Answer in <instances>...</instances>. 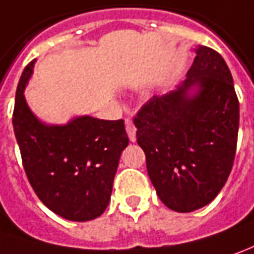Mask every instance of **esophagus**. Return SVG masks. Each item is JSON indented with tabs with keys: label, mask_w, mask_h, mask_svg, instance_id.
I'll use <instances>...</instances> for the list:
<instances>
[{
	"label": "esophagus",
	"mask_w": 254,
	"mask_h": 254,
	"mask_svg": "<svg viewBox=\"0 0 254 254\" xmlns=\"http://www.w3.org/2000/svg\"><path fill=\"white\" fill-rule=\"evenodd\" d=\"M126 131H127V134H128V138H130L131 142H135V141H137V135H135L137 128H135V126L132 124V122H131L130 119L126 120Z\"/></svg>",
	"instance_id": "1"
}]
</instances>
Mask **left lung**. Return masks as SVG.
<instances>
[{"mask_svg":"<svg viewBox=\"0 0 254 254\" xmlns=\"http://www.w3.org/2000/svg\"><path fill=\"white\" fill-rule=\"evenodd\" d=\"M195 52L183 83L149 99L134 119L157 196L180 213L217 196L234 164L239 128V102L225 61L209 47Z\"/></svg>","mask_w":254,"mask_h":254,"instance_id":"left-lung-1","label":"left lung"}]
</instances>
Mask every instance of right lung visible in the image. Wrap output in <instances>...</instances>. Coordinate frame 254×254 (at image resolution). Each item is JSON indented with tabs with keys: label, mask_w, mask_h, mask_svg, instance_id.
Wrapping results in <instances>:
<instances>
[{
	"label": "right lung",
	"mask_w": 254,
	"mask_h": 254,
	"mask_svg": "<svg viewBox=\"0 0 254 254\" xmlns=\"http://www.w3.org/2000/svg\"><path fill=\"white\" fill-rule=\"evenodd\" d=\"M34 62L20 76L12 117L26 176L55 214L90 221L109 204L120 155L128 145L124 122L78 116L61 126L43 123L23 94Z\"/></svg>",
	"instance_id": "right-lung-1"
}]
</instances>
